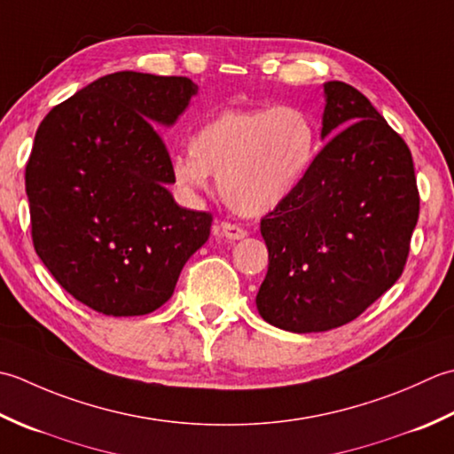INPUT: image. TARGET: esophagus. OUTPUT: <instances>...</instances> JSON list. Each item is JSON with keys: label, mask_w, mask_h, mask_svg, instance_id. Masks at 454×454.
I'll use <instances>...</instances> for the list:
<instances>
[{"label": "esophagus", "mask_w": 454, "mask_h": 454, "mask_svg": "<svg viewBox=\"0 0 454 454\" xmlns=\"http://www.w3.org/2000/svg\"><path fill=\"white\" fill-rule=\"evenodd\" d=\"M215 233L223 235L231 240H239V239H245L247 237V231L237 225V223H229V221H221L219 225H215Z\"/></svg>", "instance_id": "1"}]
</instances>
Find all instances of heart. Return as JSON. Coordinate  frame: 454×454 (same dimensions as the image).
<instances>
[{"instance_id":"b5f03b06","label":"heart","mask_w":454,"mask_h":454,"mask_svg":"<svg viewBox=\"0 0 454 454\" xmlns=\"http://www.w3.org/2000/svg\"><path fill=\"white\" fill-rule=\"evenodd\" d=\"M317 127L292 106L225 109L192 137V154L176 156L172 180L186 193L207 190L209 174L229 207L261 215L290 198L317 156Z\"/></svg>"}]
</instances>
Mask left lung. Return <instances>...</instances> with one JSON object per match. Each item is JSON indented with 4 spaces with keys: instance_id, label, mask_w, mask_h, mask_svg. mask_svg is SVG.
Masks as SVG:
<instances>
[{
    "instance_id": "left-lung-1",
    "label": "left lung",
    "mask_w": 454,
    "mask_h": 454,
    "mask_svg": "<svg viewBox=\"0 0 454 454\" xmlns=\"http://www.w3.org/2000/svg\"><path fill=\"white\" fill-rule=\"evenodd\" d=\"M325 96L321 135H338L261 219L268 272L256 308L292 333L347 325L390 290L419 219L410 146L356 88L327 82Z\"/></svg>"
}]
</instances>
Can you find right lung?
I'll use <instances>...</instances> for the list:
<instances>
[{
    "label": "right lung",
    "instance_id": "obj_1",
    "mask_svg": "<svg viewBox=\"0 0 454 454\" xmlns=\"http://www.w3.org/2000/svg\"><path fill=\"white\" fill-rule=\"evenodd\" d=\"M198 86L115 72L54 106L25 168L36 254L64 290L104 316H145L170 300L214 215L180 207L154 123L172 125Z\"/></svg>",
    "mask_w": 454,
    "mask_h": 454
}]
</instances>
